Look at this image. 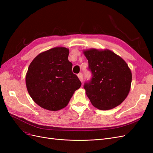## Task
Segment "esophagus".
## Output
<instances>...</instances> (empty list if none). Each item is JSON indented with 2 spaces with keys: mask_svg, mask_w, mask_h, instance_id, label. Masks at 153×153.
I'll list each match as a JSON object with an SVG mask.
<instances>
[{
  "mask_svg": "<svg viewBox=\"0 0 153 153\" xmlns=\"http://www.w3.org/2000/svg\"><path fill=\"white\" fill-rule=\"evenodd\" d=\"M78 78H79V80L82 82V81H83V75H82V73H79V74H78Z\"/></svg>",
  "mask_w": 153,
  "mask_h": 153,
  "instance_id": "34e87169",
  "label": "esophagus"
}]
</instances>
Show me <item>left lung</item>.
I'll return each instance as SVG.
<instances>
[{
	"label": "left lung",
	"instance_id": "obj_1",
	"mask_svg": "<svg viewBox=\"0 0 153 153\" xmlns=\"http://www.w3.org/2000/svg\"><path fill=\"white\" fill-rule=\"evenodd\" d=\"M92 73L85 83V93L94 107L112 109L122 103L130 91L132 74L124 60L109 50H84Z\"/></svg>",
	"mask_w": 153,
	"mask_h": 153
}]
</instances>
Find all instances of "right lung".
<instances>
[{"label":"right lung","instance_id":"obj_1","mask_svg":"<svg viewBox=\"0 0 153 153\" xmlns=\"http://www.w3.org/2000/svg\"><path fill=\"white\" fill-rule=\"evenodd\" d=\"M68 55V48L55 47L39 53L30 64L25 76L27 89L41 107L50 111L66 107L80 87Z\"/></svg>","mask_w":153,"mask_h":153}]
</instances>
